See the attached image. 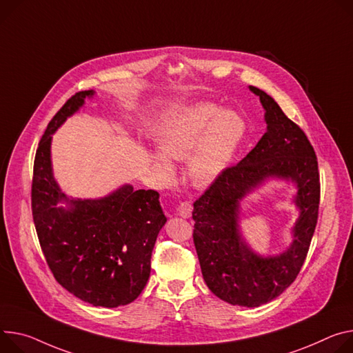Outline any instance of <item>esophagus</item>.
<instances>
[{"mask_svg":"<svg viewBox=\"0 0 353 353\" xmlns=\"http://www.w3.org/2000/svg\"><path fill=\"white\" fill-rule=\"evenodd\" d=\"M177 211L181 218H190L191 211H193V205H191V203H188V201H183L177 205Z\"/></svg>","mask_w":353,"mask_h":353,"instance_id":"obj_1","label":"esophagus"}]
</instances>
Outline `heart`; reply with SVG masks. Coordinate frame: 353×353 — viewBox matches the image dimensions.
Segmentation results:
<instances>
[{
  "instance_id": "1",
  "label": "heart",
  "mask_w": 353,
  "mask_h": 353,
  "mask_svg": "<svg viewBox=\"0 0 353 353\" xmlns=\"http://www.w3.org/2000/svg\"><path fill=\"white\" fill-rule=\"evenodd\" d=\"M246 134L245 119L234 110L201 103L176 115L160 134V152L152 154L160 177L174 176L172 160H186L187 174L196 187L214 184L230 168Z\"/></svg>"
}]
</instances>
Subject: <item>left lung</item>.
I'll list each match as a JSON object with an SVG mask.
<instances>
[{"instance_id":"obj_1","label":"left lung","mask_w":353,"mask_h":353,"mask_svg":"<svg viewBox=\"0 0 353 353\" xmlns=\"http://www.w3.org/2000/svg\"><path fill=\"white\" fill-rule=\"evenodd\" d=\"M265 110L266 132L236 166L228 168L194 203V245L210 290L232 305L259 307L290 285L305 261L315 231L319 174L315 152L301 128L258 87L249 85ZM270 179L296 187L299 218L292 243L277 255H261L240 231V203Z\"/></svg>"}]
</instances>
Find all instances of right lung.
I'll use <instances>...</instances> for the list:
<instances>
[{"label": "right lung", "instance_id": "right-lung-1", "mask_svg": "<svg viewBox=\"0 0 353 353\" xmlns=\"http://www.w3.org/2000/svg\"><path fill=\"white\" fill-rule=\"evenodd\" d=\"M94 95V90L74 94L49 122L35 156L32 215L57 283L94 307L115 308L142 293L168 218L154 190L123 184L104 197L74 199L60 188L52 168V135Z\"/></svg>", "mask_w": 353, "mask_h": 353}]
</instances>
